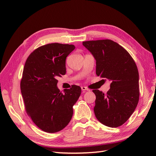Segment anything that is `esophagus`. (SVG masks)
Here are the masks:
<instances>
[{"mask_svg":"<svg viewBox=\"0 0 156 156\" xmlns=\"http://www.w3.org/2000/svg\"><path fill=\"white\" fill-rule=\"evenodd\" d=\"M81 90H87V91H90V89H89L88 88H87V87H84V86L81 87Z\"/></svg>","mask_w":156,"mask_h":156,"instance_id":"obj_1","label":"esophagus"}]
</instances>
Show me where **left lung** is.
<instances>
[{
  "instance_id": "obj_1",
  "label": "left lung",
  "mask_w": 156,
  "mask_h": 156,
  "mask_svg": "<svg viewBox=\"0 0 156 156\" xmlns=\"http://www.w3.org/2000/svg\"><path fill=\"white\" fill-rule=\"evenodd\" d=\"M83 45L96 61V73L111 81L106 94L93 90L96 99L94 111L96 119L108 127L124 124L133 114L139 100V72L131 56L111 40L86 41Z\"/></svg>"
}]
</instances>
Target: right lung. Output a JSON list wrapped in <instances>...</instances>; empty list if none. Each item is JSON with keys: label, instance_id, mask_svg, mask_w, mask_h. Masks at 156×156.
Returning a JSON list of instances; mask_svg holds the SVG:
<instances>
[{"label": "right lung", "instance_id": "right-lung-1", "mask_svg": "<svg viewBox=\"0 0 156 156\" xmlns=\"http://www.w3.org/2000/svg\"><path fill=\"white\" fill-rule=\"evenodd\" d=\"M75 47L49 44L35 49L27 59L21 90L27 113L40 129L48 133L63 129L72 119L73 106L81 88L72 85L62 93L57 77L66 74V59Z\"/></svg>", "mask_w": 156, "mask_h": 156}]
</instances>
